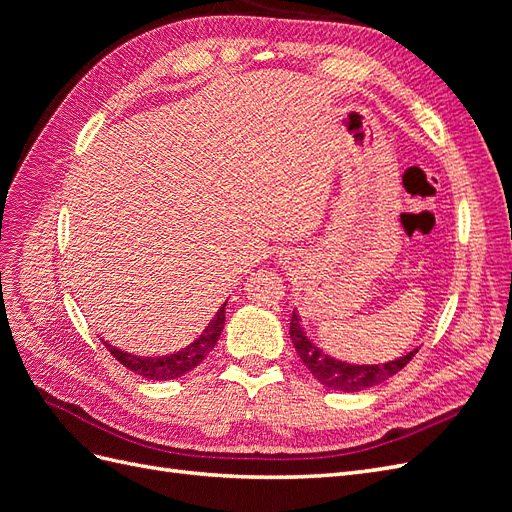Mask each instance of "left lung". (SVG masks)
I'll return each mask as SVG.
<instances>
[{"label":"left lung","mask_w":512,"mask_h":512,"mask_svg":"<svg viewBox=\"0 0 512 512\" xmlns=\"http://www.w3.org/2000/svg\"><path fill=\"white\" fill-rule=\"evenodd\" d=\"M290 339L294 344V350L299 352L303 365L309 369L320 384L327 386L333 391H344V393H359L365 389H371L384 380L395 376L397 371L404 369L412 356L418 352V348L410 350L408 354H401L399 359L378 363V365H356L342 359H335V356L320 350L312 339H309L303 331V324L297 312H292L290 320Z\"/></svg>","instance_id":"1"}]
</instances>
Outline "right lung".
I'll use <instances>...</instances> for the list:
<instances>
[{"label":"right lung","mask_w":512,"mask_h":512,"mask_svg":"<svg viewBox=\"0 0 512 512\" xmlns=\"http://www.w3.org/2000/svg\"><path fill=\"white\" fill-rule=\"evenodd\" d=\"M228 303V301H226ZM226 303L215 312V318L209 322V327H205L203 335H198L192 344L185 348L173 352V354H164V356H141V354H132L126 350H119L104 342L115 359L128 367L134 374L143 376L147 380H175L181 378L183 374H188L196 365L203 363L205 356L215 348L220 339V333L224 329L226 322Z\"/></svg>","instance_id":"right-lung-1"}]
</instances>
